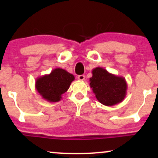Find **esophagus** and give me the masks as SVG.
Returning a JSON list of instances; mask_svg holds the SVG:
<instances>
[{
	"mask_svg": "<svg viewBox=\"0 0 158 158\" xmlns=\"http://www.w3.org/2000/svg\"><path fill=\"white\" fill-rule=\"evenodd\" d=\"M85 75H79V76H78V79H79V80H81V81L85 80Z\"/></svg>",
	"mask_w": 158,
	"mask_h": 158,
	"instance_id": "1",
	"label": "esophagus"
}]
</instances>
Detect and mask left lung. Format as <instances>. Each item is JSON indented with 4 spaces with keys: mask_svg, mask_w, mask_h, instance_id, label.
<instances>
[{
    "mask_svg": "<svg viewBox=\"0 0 158 158\" xmlns=\"http://www.w3.org/2000/svg\"><path fill=\"white\" fill-rule=\"evenodd\" d=\"M90 86L97 100L106 106H112L123 102L128 88L124 77L110 73L100 67L92 70Z\"/></svg>",
    "mask_w": 158,
    "mask_h": 158,
    "instance_id": "8db88e82",
    "label": "left lung"
}]
</instances>
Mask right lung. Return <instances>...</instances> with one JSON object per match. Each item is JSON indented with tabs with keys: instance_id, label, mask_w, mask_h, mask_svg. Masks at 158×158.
<instances>
[{
	"instance_id": "add662e5",
	"label": "right lung",
	"mask_w": 158,
	"mask_h": 158,
	"mask_svg": "<svg viewBox=\"0 0 158 158\" xmlns=\"http://www.w3.org/2000/svg\"><path fill=\"white\" fill-rule=\"evenodd\" d=\"M75 79L73 74L61 68L52 70L50 74L38 77L35 81V90L42 99L48 102H56L61 100V96L70 88Z\"/></svg>"
}]
</instances>
